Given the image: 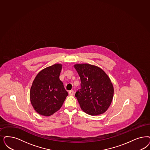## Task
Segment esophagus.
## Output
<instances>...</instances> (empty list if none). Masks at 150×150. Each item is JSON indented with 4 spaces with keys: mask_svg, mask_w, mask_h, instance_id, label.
Segmentation results:
<instances>
[{
    "mask_svg": "<svg viewBox=\"0 0 150 150\" xmlns=\"http://www.w3.org/2000/svg\"><path fill=\"white\" fill-rule=\"evenodd\" d=\"M69 95H70V96H72V95L74 94V91L73 90L69 91Z\"/></svg>",
    "mask_w": 150,
    "mask_h": 150,
    "instance_id": "esophagus-1",
    "label": "esophagus"
}]
</instances>
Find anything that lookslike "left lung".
<instances>
[{"instance_id": "8db88e82", "label": "left lung", "mask_w": 150, "mask_h": 150, "mask_svg": "<svg viewBox=\"0 0 150 150\" xmlns=\"http://www.w3.org/2000/svg\"><path fill=\"white\" fill-rule=\"evenodd\" d=\"M81 80V88L76 92L80 108L90 115L105 112L114 96V86L109 76L102 69L88 64L74 65Z\"/></svg>"}]
</instances>
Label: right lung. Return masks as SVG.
Here are the masks:
<instances>
[{
	"label": "right lung",
	"instance_id": "add662e5",
	"mask_svg": "<svg viewBox=\"0 0 150 150\" xmlns=\"http://www.w3.org/2000/svg\"><path fill=\"white\" fill-rule=\"evenodd\" d=\"M62 67V64H55L42 69L32 83L30 102L42 116H51L60 110L68 95L59 79Z\"/></svg>",
	"mask_w": 150,
	"mask_h": 150
}]
</instances>
